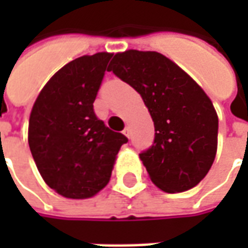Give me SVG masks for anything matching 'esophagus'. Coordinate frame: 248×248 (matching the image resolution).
Listing matches in <instances>:
<instances>
[{
	"label": "esophagus",
	"mask_w": 248,
	"mask_h": 248,
	"mask_svg": "<svg viewBox=\"0 0 248 248\" xmlns=\"http://www.w3.org/2000/svg\"><path fill=\"white\" fill-rule=\"evenodd\" d=\"M122 133H124V137H127V138H130V129H129V127H126V129H124V131H122Z\"/></svg>",
	"instance_id": "1"
}]
</instances>
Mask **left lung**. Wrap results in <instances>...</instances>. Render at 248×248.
Masks as SVG:
<instances>
[{
  "mask_svg": "<svg viewBox=\"0 0 248 248\" xmlns=\"http://www.w3.org/2000/svg\"><path fill=\"white\" fill-rule=\"evenodd\" d=\"M140 93L155 137L140 154L150 179L166 192H182L206 177L218 147V115L191 77L156 51L117 53L108 66Z\"/></svg>",
  "mask_w": 248,
  "mask_h": 248,
  "instance_id": "8db88e82",
  "label": "left lung"
}]
</instances>
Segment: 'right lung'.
Here are the masks:
<instances>
[{
    "mask_svg": "<svg viewBox=\"0 0 248 248\" xmlns=\"http://www.w3.org/2000/svg\"><path fill=\"white\" fill-rule=\"evenodd\" d=\"M110 58V53H97L69 62L49 79L31 108V155L46 185L62 197L86 199L101 191L127 142L93 108Z\"/></svg>",
    "mask_w": 248,
    "mask_h": 248,
    "instance_id": "1",
    "label": "right lung"
}]
</instances>
